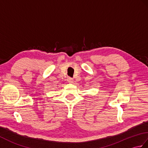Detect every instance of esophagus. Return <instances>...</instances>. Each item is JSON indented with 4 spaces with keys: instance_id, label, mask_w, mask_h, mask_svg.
I'll use <instances>...</instances> for the list:
<instances>
[{
    "instance_id": "obj_1",
    "label": "esophagus",
    "mask_w": 148,
    "mask_h": 148,
    "mask_svg": "<svg viewBox=\"0 0 148 148\" xmlns=\"http://www.w3.org/2000/svg\"><path fill=\"white\" fill-rule=\"evenodd\" d=\"M67 81H68V83H72V82H73V79H72V77H69L67 78Z\"/></svg>"
}]
</instances>
